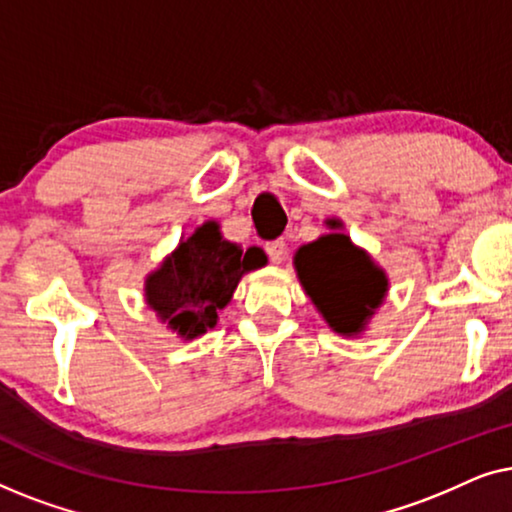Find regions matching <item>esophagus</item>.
I'll return each mask as SVG.
<instances>
[{
    "label": "esophagus",
    "mask_w": 512,
    "mask_h": 512,
    "mask_svg": "<svg viewBox=\"0 0 512 512\" xmlns=\"http://www.w3.org/2000/svg\"><path fill=\"white\" fill-rule=\"evenodd\" d=\"M265 254L270 256L272 263H282L284 256H286V242L279 237V240H272L265 244Z\"/></svg>",
    "instance_id": "1"
}]
</instances>
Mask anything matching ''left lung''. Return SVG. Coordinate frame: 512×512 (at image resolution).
Masks as SVG:
<instances>
[{
	"label": "left lung",
	"mask_w": 512,
	"mask_h": 512,
	"mask_svg": "<svg viewBox=\"0 0 512 512\" xmlns=\"http://www.w3.org/2000/svg\"><path fill=\"white\" fill-rule=\"evenodd\" d=\"M326 226L333 233L303 244L293 265L326 324L340 335H359L387 296L389 279L366 251L340 233L338 219H328Z\"/></svg>",
	"instance_id": "left-lung-1"
}]
</instances>
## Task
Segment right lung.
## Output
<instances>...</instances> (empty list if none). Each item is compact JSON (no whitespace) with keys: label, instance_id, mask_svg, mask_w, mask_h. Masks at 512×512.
I'll return each instance as SVG.
<instances>
[{"label":"right lung","instance_id":"1","mask_svg":"<svg viewBox=\"0 0 512 512\" xmlns=\"http://www.w3.org/2000/svg\"><path fill=\"white\" fill-rule=\"evenodd\" d=\"M258 247L244 251L223 240L219 223L207 221L153 270L144 282L146 305L181 338L193 340L219 321L244 272L263 268Z\"/></svg>","mask_w":512,"mask_h":512}]
</instances>
